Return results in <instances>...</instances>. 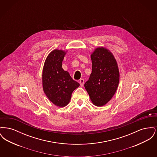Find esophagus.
I'll return each mask as SVG.
<instances>
[{
  "label": "esophagus",
  "mask_w": 157,
  "mask_h": 157,
  "mask_svg": "<svg viewBox=\"0 0 157 157\" xmlns=\"http://www.w3.org/2000/svg\"><path fill=\"white\" fill-rule=\"evenodd\" d=\"M84 79H80V81H79V83H80V85H81V86H83V85H84Z\"/></svg>",
  "instance_id": "34e87169"
}]
</instances>
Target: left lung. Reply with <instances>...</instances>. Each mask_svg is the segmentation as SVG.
I'll list each match as a JSON object with an SVG mask.
<instances>
[{
    "mask_svg": "<svg viewBox=\"0 0 157 157\" xmlns=\"http://www.w3.org/2000/svg\"><path fill=\"white\" fill-rule=\"evenodd\" d=\"M92 73L84 86L90 99L97 106L106 104L115 94L120 72L113 55L104 47L97 48L90 55Z\"/></svg>",
    "mask_w": 157,
    "mask_h": 157,
    "instance_id": "left-lung-1",
    "label": "left lung"
}]
</instances>
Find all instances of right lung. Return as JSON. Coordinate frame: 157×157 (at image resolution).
<instances>
[{"label":"right lung","mask_w":157,"mask_h":157,"mask_svg":"<svg viewBox=\"0 0 157 157\" xmlns=\"http://www.w3.org/2000/svg\"><path fill=\"white\" fill-rule=\"evenodd\" d=\"M67 52L59 49L52 51L45 60L42 71L44 93L53 104L59 107L69 104L72 93L80 85L62 67Z\"/></svg>","instance_id":"1"}]
</instances>
